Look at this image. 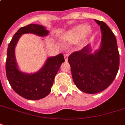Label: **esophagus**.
Listing matches in <instances>:
<instances>
[{
  "mask_svg": "<svg viewBox=\"0 0 125 125\" xmlns=\"http://www.w3.org/2000/svg\"><path fill=\"white\" fill-rule=\"evenodd\" d=\"M64 59H65V61H67V60H68V54H65V55H64Z\"/></svg>",
  "mask_w": 125,
  "mask_h": 125,
  "instance_id": "34e87169",
  "label": "esophagus"
}]
</instances>
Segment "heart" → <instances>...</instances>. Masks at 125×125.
<instances>
[{"label":"heart","instance_id":"heart-1","mask_svg":"<svg viewBox=\"0 0 125 125\" xmlns=\"http://www.w3.org/2000/svg\"><path fill=\"white\" fill-rule=\"evenodd\" d=\"M90 32L86 25H80L70 30L63 37V41L65 43H74L79 41L84 37V35Z\"/></svg>","mask_w":125,"mask_h":125}]
</instances>
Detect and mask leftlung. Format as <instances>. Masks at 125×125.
<instances>
[{
  "instance_id": "left-lung-1",
  "label": "left lung",
  "mask_w": 125,
  "mask_h": 125,
  "mask_svg": "<svg viewBox=\"0 0 125 125\" xmlns=\"http://www.w3.org/2000/svg\"><path fill=\"white\" fill-rule=\"evenodd\" d=\"M100 26L102 42L99 50L92 53L90 45L68 57L73 81L79 90L88 94L101 92L109 86L119 67V53L115 35L104 21Z\"/></svg>"
}]
</instances>
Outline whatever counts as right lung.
<instances>
[{
  "label": "right lung",
  "instance_id": "1",
  "mask_svg": "<svg viewBox=\"0 0 125 125\" xmlns=\"http://www.w3.org/2000/svg\"><path fill=\"white\" fill-rule=\"evenodd\" d=\"M28 33L43 37L48 35L49 31L44 26L38 24H30L20 28L8 45L6 73L15 92L27 99L37 100L49 94L55 76L61 64L64 62V59L62 53L49 57L43 66L34 74H26L20 71L15 57V47L21 35Z\"/></svg>",
  "mask_w": 125,
  "mask_h": 125
}]
</instances>
